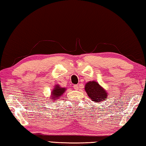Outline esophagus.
<instances>
[{
	"instance_id": "obj_1",
	"label": "esophagus",
	"mask_w": 146,
	"mask_h": 146,
	"mask_svg": "<svg viewBox=\"0 0 146 146\" xmlns=\"http://www.w3.org/2000/svg\"><path fill=\"white\" fill-rule=\"evenodd\" d=\"M73 87H74V90H78V88H79V86H78V85H76H76L73 86Z\"/></svg>"
}]
</instances>
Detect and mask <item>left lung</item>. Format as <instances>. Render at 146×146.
<instances>
[{"label":"left lung","mask_w":146,"mask_h":146,"mask_svg":"<svg viewBox=\"0 0 146 146\" xmlns=\"http://www.w3.org/2000/svg\"><path fill=\"white\" fill-rule=\"evenodd\" d=\"M85 90L88 96L93 101L99 103L106 99L107 94L103 88L99 85L98 82L92 81L89 82L86 84Z\"/></svg>","instance_id":"8db88e82"}]
</instances>
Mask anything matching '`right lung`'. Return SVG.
I'll use <instances>...</instances> for the list:
<instances>
[{"instance_id": "1", "label": "right lung", "mask_w": 146, "mask_h": 146, "mask_svg": "<svg viewBox=\"0 0 146 146\" xmlns=\"http://www.w3.org/2000/svg\"><path fill=\"white\" fill-rule=\"evenodd\" d=\"M66 89L62 88L59 86H56L55 88H54L53 92H52V97L51 99H55L57 100L61 97V96L63 94V93L64 92V91Z\"/></svg>"}]
</instances>
